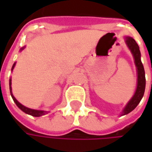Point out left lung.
<instances>
[{
  "label": "left lung",
  "mask_w": 152,
  "mask_h": 152,
  "mask_svg": "<svg viewBox=\"0 0 152 152\" xmlns=\"http://www.w3.org/2000/svg\"><path fill=\"white\" fill-rule=\"evenodd\" d=\"M125 43L129 47V49L130 50L131 53L133 54L134 59V63L135 66L137 67V83L136 91L134 93V96L132 97V99L129 101L127 105L125 106L124 110L122 111L121 115L129 114L134 110L140 102L141 99H142L145 91V86H146V78H145V71L142 61H141V53L139 50V46L137 44V42L134 40L132 37H125ZM152 85V81H151Z\"/></svg>",
  "instance_id": "1"
}]
</instances>
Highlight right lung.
Returning <instances> with one entry per match:
<instances>
[{
  "instance_id": "1",
  "label": "right lung",
  "mask_w": 152,
  "mask_h": 152,
  "mask_svg": "<svg viewBox=\"0 0 152 152\" xmlns=\"http://www.w3.org/2000/svg\"><path fill=\"white\" fill-rule=\"evenodd\" d=\"M25 48L24 47H23V48H21V50H23V49ZM15 63L14 64H13V66H12V71H13V69H14V67H15ZM10 94H11V97L12 99H13V100H14V102L16 103V105L18 106V107L19 109H21L22 111L23 112H25V113H27V114L28 115H32V116H35V117H39V116H41V115H45L47 114L49 112H46V111H40V110H34V109H31V108H28V107H26L25 106L22 105L20 102H18V101H17V99H15V97H14V95L12 94V89H11V78L10 79Z\"/></svg>"
}]
</instances>
